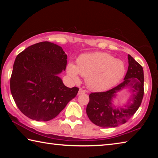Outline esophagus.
<instances>
[{
	"label": "esophagus",
	"mask_w": 158,
	"mask_h": 158,
	"mask_svg": "<svg viewBox=\"0 0 158 158\" xmlns=\"http://www.w3.org/2000/svg\"><path fill=\"white\" fill-rule=\"evenodd\" d=\"M85 92H86V90H85L82 89H79V90L78 94H79V95H80V94H82V93H85Z\"/></svg>",
	"instance_id": "34e87169"
}]
</instances>
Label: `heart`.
I'll return each mask as SVG.
<instances>
[{"instance_id": "obj_1", "label": "heart", "mask_w": 158, "mask_h": 158, "mask_svg": "<svg viewBox=\"0 0 158 158\" xmlns=\"http://www.w3.org/2000/svg\"><path fill=\"white\" fill-rule=\"evenodd\" d=\"M125 71L123 61L102 52L84 54L78 58L77 65L70 63L68 66V73L72 78L78 80L79 74L85 78L87 86L97 91L106 90L117 84Z\"/></svg>"}]
</instances>
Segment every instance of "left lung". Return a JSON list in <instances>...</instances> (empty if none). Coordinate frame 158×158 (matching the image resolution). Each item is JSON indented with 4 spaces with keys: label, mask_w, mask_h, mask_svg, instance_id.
Wrapping results in <instances>:
<instances>
[{
    "label": "left lung",
    "mask_w": 158,
    "mask_h": 158,
    "mask_svg": "<svg viewBox=\"0 0 158 158\" xmlns=\"http://www.w3.org/2000/svg\"><path fill=\"white\" fill-rule=\"evenodd\" d=\"M128 62L129 66L123 81L107 91L89 95L86 114L91 122L98 126L114 127L124 124L141 105L144 93L143 68L130 55H128ZM127 86L131 87L133 91V103L122 108H114L111 103L112 98L115 93Z\"/></svg>",
    "instance_id": "left-lung-1"
}]
</instances>
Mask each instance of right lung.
Wrapping results in <instances>:
<instances>
[{"instance_id":"add662e5","label":"right lung","mask_w":158,"mask_h":158,"mask_svg":"<svg viewBox=\"0 0 158 158\" xmlns=\"http://www.w3.org/2000/svg\"><path fill=\"white\" fill-rule=\"evenodd\" d=\"M67 58L62 47L49 42L31 45L17 55L10 90L25 116L37 121H50L77 95L79 88H68L58 77L66 68Z\"/></svg>"}]
</instances>
